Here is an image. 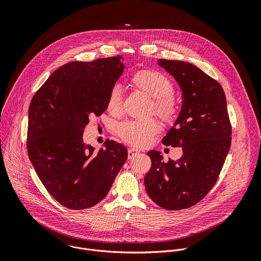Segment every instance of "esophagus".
<instances>
[{
    "label": "esophagus",
    "mask_w": 261,
    "mask_h": 261,
    "mask_svg": "<svg viewBox=\"0 0 261 261\" xmlns=\"http://www.w3.org/2000/svg\"><path fill=\"white\" fill-rule=\"evenodd\" d=\"M139 152H140L139 149L130 148V149H128V150H127V156H128V159H133V158H134L135 155H137Z\"/></svg>",
    "instance_id": "34e87169"
}]
</instances>
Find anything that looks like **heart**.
Listing matches in <instances>:
<instances>
[{"label": "heart", "mask_w": 261, "mask_h": 261, "mask_svg": "<svg viewBox=\"0 0 261 261\" xmlns=\"http://www.w3.org/2000/svg\"><path fill=\"white\" fill-rule=\"evenodd\" d=\"M132 86L151 98L149 114L154 113L163 122L173 124L179 117L180 106L175 97L174 84L164 73L153 69H143L136 72L130 79ZM122 90L118 85L112 86L109 92L107 108L110 113L117 116L122 112ZM159 132L153 119L127 120L117 127L119 138L138 148L149 146L153 136Z\"/></svg>", "instance_id": "1"}]
</instances>
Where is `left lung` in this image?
Here are the masks:
<instances>
[{
    "mask_svg": "<svg viewBox=\"0 0 261 261\" xmlns=\"http://www.w3.org/2000/svg\"><path fill=\"white\" fill-rule=\"evenodd\" d=\"M159 65L183 91L179 117L162 142L182 147L183 155L165 162L159 151H149L151 167L145 186L155 204L176 211L196 205L216 184L231 146L232 126L217 80L188 62L159 59Z\"/></svg>",
    "mask_w": 261,
    "mask_h": 261,
    "instance_id": "left-lung-1",
    "label": "left lung"
}]
</instances>
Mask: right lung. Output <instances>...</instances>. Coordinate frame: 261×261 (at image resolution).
<instances>
[{
    "instance_id": "right-lung-1",
    "label": "right lung",
    "mask_w": 261,
    "mask_h": 261,
    "mask_svg": "<svg viewBox=\"0 0 261 261\" xmlns=\"http://www.w3.org/2000/svg\"><path fill=\"white\" fill-rule=\"evenodd\" d=\"M120 59L66 63L31 100L29 159L48 193L66 208L81 210L99 203L127 159L126 148L112 140L96 153L82 141L89 117L108 109L109 92L123 71Z\"/></svg>"
}]
</instances>
